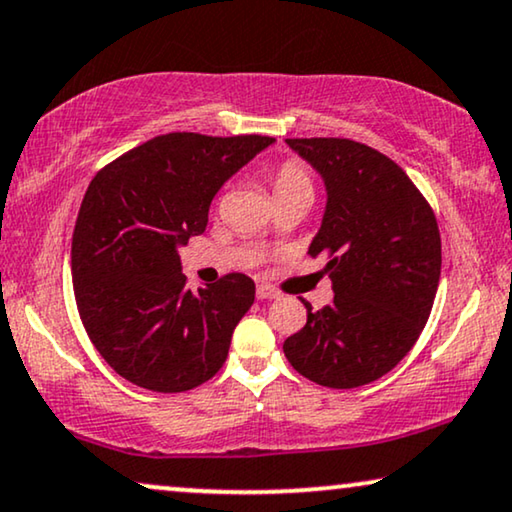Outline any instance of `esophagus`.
<instances>
[{
    "label": "esophagus",
    "instance_id": "obj_1",
    "mask_svg": "<svg viewBox=\"0 0 512 512\" xmlns=\"http://www.w3.org/2000/svg\"><path fill=\"white\" fill-rule=\"evenodd\" d=\"M256 296L261 298V300H272V298H277V296H279V291H277V289H272L270 284L261 282V284L256 286Z\"/></svg>",
    "mask_w": 512,
    "mask_h": 512
}]
</instances>
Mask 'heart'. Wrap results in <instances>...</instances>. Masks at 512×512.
Returning <instances> with one entry per match:
<instances>
[{
    "mask_svg": "<svg viewBox=\"0 0 512 512\" xmlns=\"http://www.w3.org/2000/svg\"><path fill=\"white\" fill-rule=\"evenodd\" d=\"M312 177L307 172V167L298 160H286L284 165H279V170L272 177V191L275 195H284V193H300L307 191L312 193Z\"/></svg>",
    "mask_w": 512,
    "mask_h": 512,
    "instance_id": "heart-1",
    "label": "heart"
}]
</instances>
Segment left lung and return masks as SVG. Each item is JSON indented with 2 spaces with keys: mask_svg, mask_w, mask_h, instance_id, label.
<instances>
[{
  "mask_svg": "<svg viewBox=\"0 0 512 512\" xmlns=\"http://www.w3.org/2000/svg\"><path fill=\"white\" fill-rule=\"evenodd\" d=\"M321 174L326 209L307 249L326 256L333 303L284 340L307 380L354 389L387 375L415 345L440 279V233L429 202L384 153L338 137L286 139Z\"/></svg>",
  "mask_w": 512,
  "mask_h": 512,
  "instance_id": "8db88e82",
  "label": "left lung"
}]
</instances>
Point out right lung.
<instances>
[{
	"label": "right lung",
	"mask_w": 512,
	"mask_h": 512,
	"mask_svg": "<svg viewBox=\"0 0 512 512\" xmlns=\"http://www.w3.org/2000/svg\"><path fill=\"white\" fill-rule=\"evenodd\" d=\"M272 137L170 132L95 174L72 237L74 296L86 333L125 380L179 394L212 380L256 284L230 272L191 291L179 247L202 235L214 195Z\"/></svg>",
	"instance_id": "obj_1"
}]
</instances>
